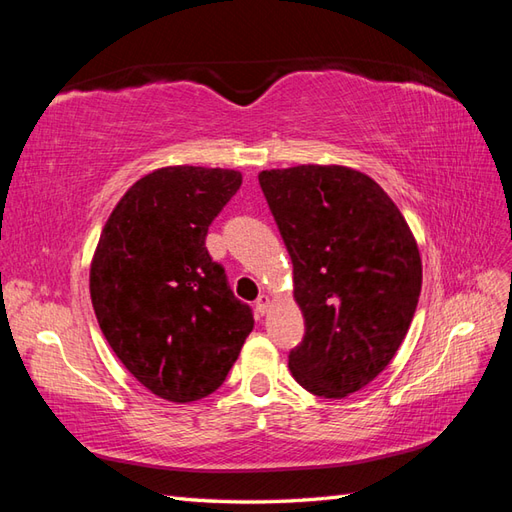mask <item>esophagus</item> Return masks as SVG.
<instances>
[{
	"label": "esophagus",
	"mask_w": 512,
	"mask_h": 512,
	"mask_svg": "<svg viewBox=\"0 0 512 512\" xmlns=\"http://www.w3.org/2000/svg\"><path fill=\"white\" fill-rule=\"evenodd\" d=\"M268 306H270V297L268 295H259L257 301H255V308L259 314H266L268 312Z\"/></svg>",
	"instance_id": "34e87169"
}]
</instances>
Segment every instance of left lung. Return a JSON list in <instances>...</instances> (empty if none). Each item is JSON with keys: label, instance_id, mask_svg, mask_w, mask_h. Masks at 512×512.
Returning <instances> with one entry per match:
<instances>
[{"label": "left lung", "instance_id": "8db88e82", "mask_svg": "<svg viewBox=\"0 0 512 512\" xmlns=\"http://www.w3.org/2000/svg\"><path fill=\"white\" fill-rule=\"evenodd\" d=\"M292 259L306 319L288 367L314 396L345 398L405 341L422 288L420 250L394 200L365 173L299 165L259 173Z\"/></svg>", "mask_w": 512, "mask_h": 512}]
</instances>
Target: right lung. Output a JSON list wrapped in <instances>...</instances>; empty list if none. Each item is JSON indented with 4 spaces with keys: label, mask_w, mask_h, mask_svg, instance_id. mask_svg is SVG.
<instances>
[{
    "label": "right lung",
    "mask_w": 512,
    "mask_h": 512,
    "mask_svg": "<svg viewBox=\"0 0 512 512\" xmlns=\"http://www.w3.org/2000/svg\"><path fill=\"white\" fill-rule=\"evenodd\" d=\"M239 187L233 169L151 171L114 206L94 250L90 297L107 343L171 402L213 394L255 325L204 244Z\"/></svg>",
    "instance_id": "obj_1"
}]
</instances>
